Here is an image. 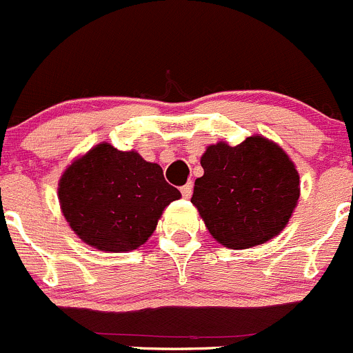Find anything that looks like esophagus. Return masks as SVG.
<instances>
[{
    "mask_svg": "<svg viewBox=\"0 0 353 353\" xmlns=\"http://www.w3.org/2000/svg\"><path fill=\"white\" fill-rule=\"evenodd\" d=\"M180 192H181V195H183L185 199H190L192 192H194V185H192V181H188V183H185L183 187L180 188Z\"/></svg>",
    "mask_w": 353,
    "mask_h": 353,
    "instance_id": "1",
    "label": "esophagus"
}]
</instances>
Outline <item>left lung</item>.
I'll return each instance as SVG.
<instances>
[{"mask_svg": "<svg viewBox=\"0 0 353 353\" xmlns=\"http://www.w3.org/2000/svg\"><path fill=\"white\" fill-rule=\"evenodd\" d=\"M192 204L228 249H250L287 226L300 197V176L287 152L263 135L239 145L218 142L201 158Z\"/></svg>", "mask_w": 353, "mask_h": 353, "instance_id": "obj_1", "label": "left lung"}]
</instances>
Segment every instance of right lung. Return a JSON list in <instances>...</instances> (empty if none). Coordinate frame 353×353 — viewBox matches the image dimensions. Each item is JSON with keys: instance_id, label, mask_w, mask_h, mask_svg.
<instances>
[{"instance_id": "obj_1", "label": "right lung", "mask_w": 353, "mask_h": 353, "mask_svg": "<svg viewBox=\"0 0 353 353\" xmlns=\"http://www.w3.org/2000/svg\"><path fill=\"white\" fill-rule=\"evenodd\" d=\"M58 197L82 242L106 252H128L145 243L166 205L181 194L165 180L159 165L103 142L65 170Z\"/></svg>"}]
</instances>
